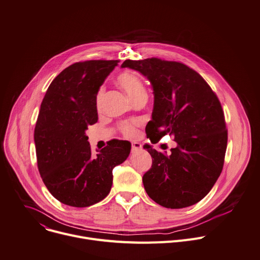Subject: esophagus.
Returning a JSON list of instances; mask_svg holds the SVG:
<instances>
[{
  "instance_id": "obj_1",
  "label": "esophagus",
  "mask_w": 260,
  "mask_h": 260,
  "mask_svg": "<svg viewBox=\"0 0 260 260\" xmlns=\"http://www.w3.org/2000/svg\"><path fill=\"white\" fill-rule=\"evenodd\" d=\"M141 148H142V145H141V143L139 142H133L132 143V151L135 152L137 150H140Z\"/></svg>"
}]
</instances>
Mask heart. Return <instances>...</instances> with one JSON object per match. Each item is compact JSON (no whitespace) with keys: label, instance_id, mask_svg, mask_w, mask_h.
<instances>
[{"label":"heart","instance_id":"b5f03b06","mask_svg":"<svg viewBox=\"0 0 260 260\" xmlns=\"http://www.w3.org/2000/svg\"><path fill=\"white\" fill-rule=\"evenodd\" d=\"M117 83L126 92L128 98L132 101H134L140 96H142V95H146V88H145L144 82L141 80V78H139L136 74L128 72V70L123 72L122 74L118 76ZM104 93H105V88L100 87V89L96 92V95H95V105H96L98 109H100L102 107L103 100H104ZM135 124L136 123L133 121L122 122L120 124L119 128H120L121 133L123 134V136H125L126 138L134 137L136 134Z\"/></svg>","mask_w":260,"mask_h":260}]
</instances>
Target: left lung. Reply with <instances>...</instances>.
Masks as SVG:
<instances>
[{
	"label": "left lung",
	"mask_w": 260,
	"mask_h": 260,
	"mask_svg": "<svg viewBox=\"0 0 260 260\" xmlns=\"http://www.w3.org/2000/svg\"><path fill=\"white\" fill-rule=\"evenodd\" d=\"M151 83L154 105L146 125L150 140L170 135L177 143L169 155L150 145L152 157L143 175L148 196L167 208H183L203 199L219 178L227 147L224 112L216 93L194 69L158 58L125 60Z\"/></svg>",
	"instance_id": "left-lung-1"
}]
</instances>
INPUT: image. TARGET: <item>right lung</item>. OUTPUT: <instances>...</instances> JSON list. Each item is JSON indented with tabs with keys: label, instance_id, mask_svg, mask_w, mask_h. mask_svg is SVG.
<instances>
[{
	"label": "right lung",
	"instance_id": "obj_1",
	"mask_svg": "<svg viewBox=\"0 0 260 260\" xmlns=\"http://www.w3.org/2000/svg\"><path fill=\"white\" fill-rule=\"evenodd\" d=\"M118 60H89L66 67L51 83L34 131L37 166L50 193L63 204L87 207L111 191L113 169L131 152L112 140L94 155L86 136L98 122L95 95Z\"/></svg>",
	"mask_w": 260,
	"mask_h": 260
}]
</instances>
